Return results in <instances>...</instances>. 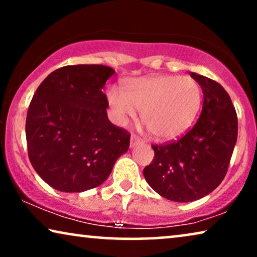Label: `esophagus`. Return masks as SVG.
<instances>
[{
  "instance_id": "34e87169",
  "label": "esophagus",
  "mask_w": 257,
  "mask_h": 257,
  "mask_svg": "<svg viewBox=\"0 0 257 257\" xmlns=\"http://www.w3.org/2000/svg\"><path fill=\"white\" fill-rule=\"evenodd\" d=\"M139 144H143V140L140 139L138 136L133 135L131 137V140H130V145H131V147H135L137 145H139Z\"/></svg>"
}]
</instances>
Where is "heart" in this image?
Returning a JSON list of instances; mask_svg holds the SVG:
<instances>
[{
  "mask_svg": "<svg viewBox=\"0 0 257 257\" xmlns=\"http://www.w3.org/2000/svg\"><path fill=\"white\" fill-rule=\"evenodd\" d=\"M203 93L198 80L188 76L158 75L131 79L125 91L111 87L107 101L120 125L136 118L142 120L158 140L180 138L192 127L202 106Z\"/></svg>",
  "mask_w": 257,
  "mask_h": 257,
  "instance_id": "b5f03b06",
  "label": "heart"
}]
</instances>
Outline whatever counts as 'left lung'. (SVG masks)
<instances>
[{
    "instance_id": "obj_1",
    "label": "left lung",
    "mask_w": 257,
    "mask_h": 257,
    "mask_svg": "<svg viewBox=\"0 0 257 257\" xmlns=\"http://www.w3.org/2000/svg\"><path fill=\"white\" fill-rule=\"evenodd\" d=\"M191 77L203 93L198 121L180 139L153 145V161L144 168L147 184L177 202L201 199L221 184L237 139V115L227 91L205 76Z\"/></svg>"
}]
</instances>
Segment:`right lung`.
<instances>
[{
    "label": "right lung",
    "mask_w": 257,
    "mask_h": 257,
    "mask_svg": "<svg viewBox=\"0 0 257 257\" xmlns=\"http://www.w3.org/2000/svg\"><path fill=\"white\" fill-rule=\"evenodd\" d=\"M113 73L105 65H68L37 87L26 121L28 156L52 188L79 193L97 187L127 152L130 133L108 120L101 91Z\"/></svg>",
    "instance_id": "right-lung-1"
}]
</instances>
